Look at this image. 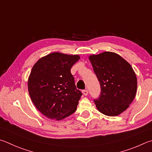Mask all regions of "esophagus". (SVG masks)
<instances>
[{"instance_id":"obj_1","label":"esophagus","mask_w":152,"mask_h":152,"mask_svg":"<svg viewBox=\"0 0 152 152\" xmlns=\"http://www.w3.org/2000/svg\"><path fill=\"white\" fill-rule=\"evenodd\" d=\"M82 93H83V94L84 96H87L88 92L87 90H82Z\"/></svg>"}]
</instances>
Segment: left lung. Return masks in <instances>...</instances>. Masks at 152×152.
<instances>
[{
    "instance_id": "obj_1",
    "label": "left lung",
    "mask_w": 152,
    "mask_h": 152,
    "mask_svg": "<svg viewBox=\"0 0 152 152\" xmlns=\"http://www.w3.org/2000/svg\"><path fill=\"white\" fill-rule=\"evenodd\" d=\"M89 60L101 88L100 97L94 100L98 111L108 116L122 114L137 92V77L132 66L112 52L90 55Z\"/></svg>"
}]
</instances>
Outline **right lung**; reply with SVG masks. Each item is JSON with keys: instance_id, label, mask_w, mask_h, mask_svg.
I'll return each instance as SVG.
<instances>
[{"instance_id": "obj_1", "label": "right lung", "mask_w": 152, "mask_h": 152, "mask_svg": "<svg viewBox=\"0 0 152 152\" xmlns=\"http://www.w3.org/2000/svg\"><path fill=\"white\" fill-rule=\"evenodd\" d=\"M79 55L52 52L33 66L28 80L30 98L36 107L51 120L64 119L76 111L82 95L70 69Z\"/></svg>"}]
</instances>
